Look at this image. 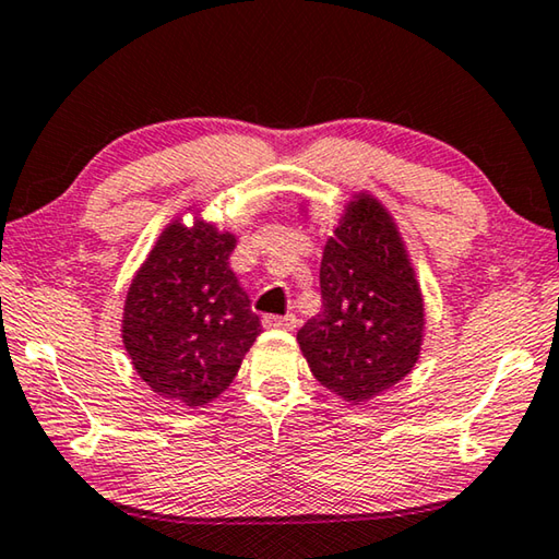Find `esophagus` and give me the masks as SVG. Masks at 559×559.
Returning <instances> with one entry per match:
<instances>
[{"mask_svg":"<svg viewBox=\"0 0 559 559\" xmlns=\"http://www.w3.org/2000/svg\"><path fill=\"white\" fill-rule=\"evenodd\" d=\"M298 325L296 316H263V328L269 330H293Z\"/></svg>","mask_w":559,"mask_h":559,"instance_id":"1","label":"esophagus"}]
</instances>
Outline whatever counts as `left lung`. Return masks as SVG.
<instances>
[{
  "label": "left lung",
  "instance_id": "8db88e82",
  "mask_svg": "<svg viewBox=\"0 0 559 559\" xmlns=\"http://www.w3.org/2000/svg\"><path fill=\"white\" fill-rule=\"evenodd\" d=\"M320 298V313L298 330L320 384L362 404L412 372L421 353L424 298L400 229L372 194H355L328 239Z\"/></svg>",
  "mask_w": 559,
  "mask_h": 559
}]
</instances>
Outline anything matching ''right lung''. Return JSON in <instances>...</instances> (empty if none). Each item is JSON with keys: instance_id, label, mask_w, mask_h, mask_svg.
I'll return each mask as SVG.
<instances>
[{"instance_id": "1", "label": "right lung", "mask_w": 559, "mask_h": 559, "mask_svg": "<svg viewBox=\"0 0 559 559\" xmlns=\"http://www.w3.org/2000/svg\"><path fill=\"white\" fill-rule=\"evenodd\" d=\"M236 236L175 219L132 278L122 345L150 390L197 409L216 400L261 335V320L229 269Z\"/></svg>"}]
</instances>
